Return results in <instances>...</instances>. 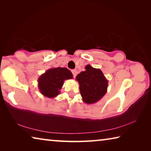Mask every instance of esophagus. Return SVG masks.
<instances>
[{
    "label": "esophagus",
    "mask_w": 151,
    "mask_h": 151,
    "mask_svg": "<svg viewBox=\"0 0 151 151\" xmlns=\"http://www.w3.org/2000/svg\"><path fill=\"white\" fill-rule=\"evenodd\" d=\"M72 73L73 75V77L75 78L76 76V70H72Z\"/></svg>",
    "instance_id": "obj_1"
}]
</instances>
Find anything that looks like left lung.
Segmentation results:
<instances>
[{"label": "left lung", "mask_w": 151, "mask_h": 151, "mask_svg": "<svg viewBox=\"0 0 151 151\" xmlns=\"http://www.w3.org/2000/svg\"><path fill=\"white\" fill-rule=\"evenodd\" d=\"M85 69L76 77L79 84L81 95L85 103H95L106 94L108 81L99 68L88 65Z\"/></svg>", "instance_id": "left-lung-1"}]
</instances>
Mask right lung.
Masks as SVG:
<instances>
[{
	"label": "right lung",
	"instance_id": "right-lung-1",
	"mask_svg": "<svg viewBox=\"0 0 151 151\" xmlns=\"http://www.w3.org/2000/svg\"><path fill=\"white\" fill-rule=\"evenodd\" d=\"M73 78V74L66 68H52L42 74L38 79L40 93L48 98H55L60 93L64 81Z\"/></svg>",
	"mask_w": 151,
	"mask_h": 151
}]
</instances>
